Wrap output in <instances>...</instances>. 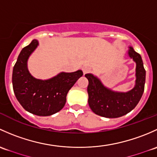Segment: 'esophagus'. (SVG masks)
I'll list each match as a JSON object with an SVG mask.
<instances>
[{
    "label": "esophagus",
    "instance_id": "1",
    "mask_svg": "<svg viewBox=\"0 0 157 157\" xmlns=\"http://www.w3.org/2000/svg\"><path fill=\"white\" fill-rule=\"evenodd\" d=\"M82 71H83L84 74H87L91 71V69L89 67H84L82 68Z\"/></svg>",
    "mask_w": 157,
    "mask_h": 157
}]
</instances>
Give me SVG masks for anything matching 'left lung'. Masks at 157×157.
Segmentation results:
<instances>
[{
	"label": "left lung",
	"mask_w": 157,
	"mask_h": 157,
	"mask_svg": "<svg viewBox=\"0 0 157 157\" xmlns=\"http://www.w3.org/2000/svg\"><path fill=\"white\" fill-rule=\"evenodd\" d=\"M127 55L136 63L135 86L128 91H115L93 74H85L88 80V104L95 114L106 118L121 117L131 112L140 101L144 90L146 71L141 56L132 47H128Z\"/></svg>",
	"instance_id": "obj_1"
}]
</instances>
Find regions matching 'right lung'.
Listing matches in <instances>:
<instances>
[{
	"mask_svg": "<svg viewBox=\"0 0 157 157\" xmlns=\"http://www.w3.org/2000/svg\"><path fill=\"white\" fill-rule=\"evenodd\" d=\"M38 44L35 39L21 51L13 69V88L17 101L25 110L36 116H48L63 108L68 92L83 72H61L44 80L35 78L29 71L28 59Z\"/></svg>",
	"mask_w": 157,
	"mask_h": 157,
	"instance_id": "obj_1",
	"label": "right lung"
}]
</instances>
